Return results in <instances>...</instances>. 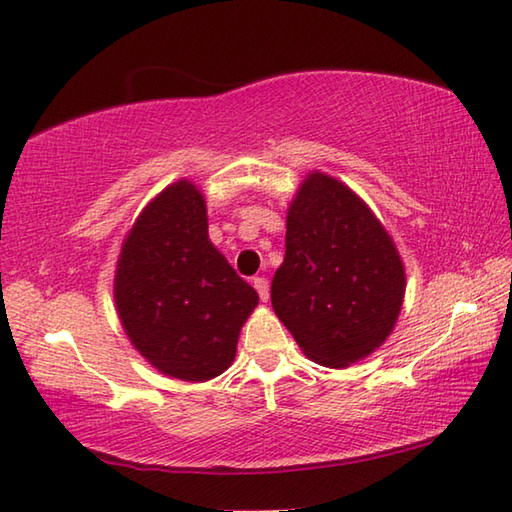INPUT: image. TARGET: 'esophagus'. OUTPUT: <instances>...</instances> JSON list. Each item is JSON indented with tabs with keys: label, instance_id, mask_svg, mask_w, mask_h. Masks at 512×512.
Segmentation results:
<instances>
[{
	"label": "esophagus",
	"instance_id": "esophagus-1",
	"mask_svg": "<svg viewBox=\"0 0 512 512\" xmlns=\"http://www.w3.org/2000/svg\"><path fill=\"white\" fill-rule=\"evenodd\" d=\"M253 286L259 292V299H262V301L270 299V290H268V279L266 277H255L253 279Z\"/></svg>",
	"mask_w": 512,
	"mask_h": 512
}]
</instances>
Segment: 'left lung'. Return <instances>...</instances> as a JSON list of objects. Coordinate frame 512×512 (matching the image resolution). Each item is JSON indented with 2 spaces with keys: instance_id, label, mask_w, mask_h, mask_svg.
I'll use <instances>...</instances> for the list:
<instances>
[{
  "instance_id": "1",
  "label": "left lung",
  "mask_w": 512,
  "mask_h": 512,
  "mask_svg": "<svg viewBox=\"0 0 512 512\" xmlns=\"http://www.w3.org/2000/svg\"><path fill=\"white\" fill-rule=\"evenodd\" d=\"M270 299L303 354L347 367L394 330L405 266L369 206L343 182L314 171L288 209L286 257Z\"/></svg>"
}]
</instances>
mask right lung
Segmentation results:
<instances>
[{"instance_id": "right-lung-1", "label": "right lung", "mask_w": 512, "mask_h": 512, "mask_svg": "<svg viewBox=\"0 0 512 512\" xmlns=\"http://www.w3.org/2000/svg\"><path fill=\"white\" fill-rule=\"evenodd\" d=\"M114 299L129 341L158 372L204 383L231 367L257 292L209 239L189 180L151 200L125 237Z\"/></svg>"}]
</instances>
